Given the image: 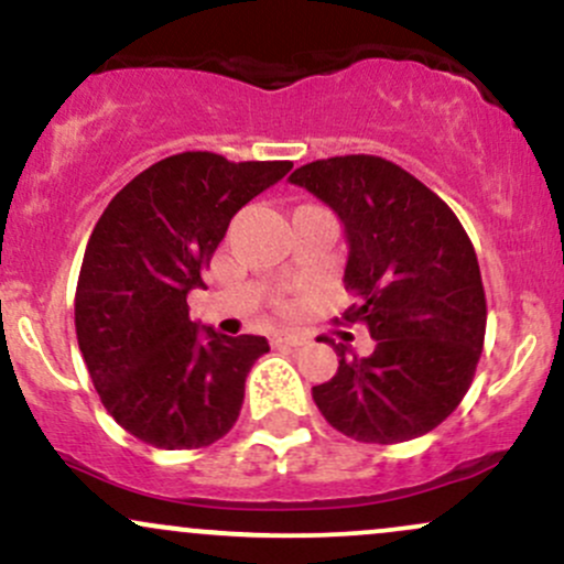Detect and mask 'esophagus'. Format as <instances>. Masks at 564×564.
<instances>
[{"instance_id":"esophagus-1","label":"esophagus","mask_w":564,"mask_h":564,"mask_svg":"<svg viewBox=\"0 0 564 564\" xmlns=\"http://www.w3.org/2000/svg\"><path fill=\"white\" fill-rule=\"evenodd\" d=\"M307 345L302 334H275L273 336V347H302Z\"/></svg>"}]
</instances>
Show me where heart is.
I'll return each instance as SVG.
<instances>
[{
	"label": "heart",
	"instance_id": "b5f03b06",
	"mask_svg": "<svg viewBox=\"0 0 564 564\" xmlns=\"http://www.w3.org/2000/svg\"><path fill=\"white\" fill-rule=\"evenodd\" d=\"M283 307H289V304H283Z\"/></svg>",
	"mask_w": 564,
	"mask_h": 564
}]
</instances>
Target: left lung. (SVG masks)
<instances>
[{
	"label": "left lung",
	"mask_w": 564,
	"mask_h": 564,
	"mask_svg": "<svg viewBox=\"0 0 564 564\" xmlns=\"http://www.w3.org/2000/svg\"><path fill=\"white\" fill-rule=\"evenodd\" d=\"M291 183L307 187L345 223V286L366 323L368 358L339 355L336 377L313 387L326 422L358 443H405L456 411L475 379L485 341V289L475 246L437 193L381 156L304 164Z\"/></svg>",
	"instance_id": "8db88e82"
}]
</instances>
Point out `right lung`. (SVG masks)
Returning a JSON list of instances; mask_svg holds the SVG:
<instances>
[{"label":"right lung","mask_w":564,"mask_h":564,"mask_svg":"<svg viewBox=\"0 0 564 564\" xmlns=\"http://www.w3.org/2000/svg\"><path fill=\"white\" fill-rule=\"evenodd\" d=\"M291 166L185 151L140 172L97 219L76 283V339L100 403L142 443L206 448L236 424L270 345L198 328L187 291L204 286L232 215Z\"/></svg>","instance_id":"1"}]
</instances>
